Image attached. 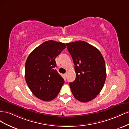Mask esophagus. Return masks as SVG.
<instances>
[{
	"mask_svg": "<svg viewBox=\"0 0 129 129\" xmlns=\"http://www.w3.org/2000/svg\"><path fill=\"white\" fill-rule=\"evenodd\" d=\"M64 76L66 77H67V73H66V74H64Z\"/></svg>",
	"mask_w": 129,
	"mask_h": 129,
	"instance_id": "esophagus-1",
	"label": "esophagus"
}]
</instances>
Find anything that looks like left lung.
I'll list each match as a JSON object with an SVG mask.
<instances>
[{
    "instance_id": "8db88e82",
    "label": "left lung",
    "mask_w": 129,
    "mask_h": 129,
    "mask_svg": "<svg viewBox=\"0 0 129 129\" xmlns=\"http://www.w3.org/2000/svg\"><path fill=\"white\" fill-rule=\"evenodd\" d=\"M75 65L76 79L69 83L74 97L82 102L94 99L106 79L104 58L100 50L83 41L66 44Z\"/></svg>"
}]
</instances>
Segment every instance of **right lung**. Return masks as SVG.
Listing matches in <instances>:
<instances>
[{"mask_svg":"<svg viewBox=\"0 0 129 129\" xmlns=\"http://www.w3.org/2000/svg\"><path fill=\"white\" fill-rule=\"evenodd\" d=\"M66 47L64 43L49 40L34 49L25 63V79L30 91L44 101L54 99L64 81L55 68V58Z\"/></svg>","mask_w":129,"mask_h":129,"instance_id":"add662e5","label":"right lung"}]
</instances>
